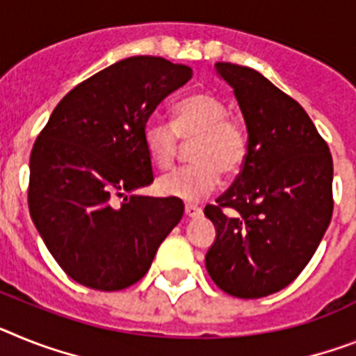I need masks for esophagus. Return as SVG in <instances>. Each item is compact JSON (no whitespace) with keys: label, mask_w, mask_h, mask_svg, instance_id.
I'll return each mask as SVG.
<instances>
[{"label":"esophagus","mask_w":356,"mask_h":356,"mask_svg":"<svg viewBox=\"0 0 356 356\" xmlns=\"http://www.w3.org/2000/svg\"><path fill=\"white\" fill-rule=\"evenodd\" d=\"M184 215H186L188 219H197V217H201L202 210L199 206H193V204H186L184 206Z\"/></svg>","instance_id":"obj_1"}]
</instances>
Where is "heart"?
Returning a JSON list of instances; mask_svg holds the SVG:
<instances>
[{
  "instance_id": "heart-1",
  "label": "heart",
  "mask_w": 356,
  "mask_h": 356,
  "mask_svg": "<svg viewBox=\"0 0 356 356\" xmlns=\"http://www.w3.org/2000/svg\"><path fill=\"white\" fill-rule=\"evenodd\" d=\"M179 139L193 141L190 166L164 175L157 183L161 195L199 202L219 188L220 173L238 172L248 155V134L238 119L229 118L226 104L211 94H193L172 110V124L148 121L143 130L146 154L161 170L175 161Z\"/></svg>"
}]
</instances>
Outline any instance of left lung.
<instances>
[{
    "instance_id": "1",
    "label": "left lung",
    "mask_w": 356,
    "mask_h": 356,
    "mask_svg": "<svg viewBox=\"0 0 356 356\" xmlns=\"http://www.w3.org/2000/svg\"><path fill=\"white\" fill-rule=\"evenodd\" d=\"M215 70L234 88L248 155L204 208L217 229L206 270L228 295L261 298L291 284L321 244L333 215V159L306 110L262 74L232 63Z\"/></svg>"
}]
</instances>
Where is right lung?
<instances>
[{"label":"right lung","instance_id":"right-lung-1","mask_svg":"<svg viewBox=\"0 0 356 356\" xmlns=\"http://www.w3.org/2000/svg\"><path fill=\"white\" fill-rule=\"evenodd\" d=\"M192 76L186 65L154 56L113 63L72 88L35 139L31 217L79 284L101 291L136 284L183 217V201L134 192L154 183L145 124Z\"/></svg>","mask_w":356,"mask_h":356}]
</instances>
